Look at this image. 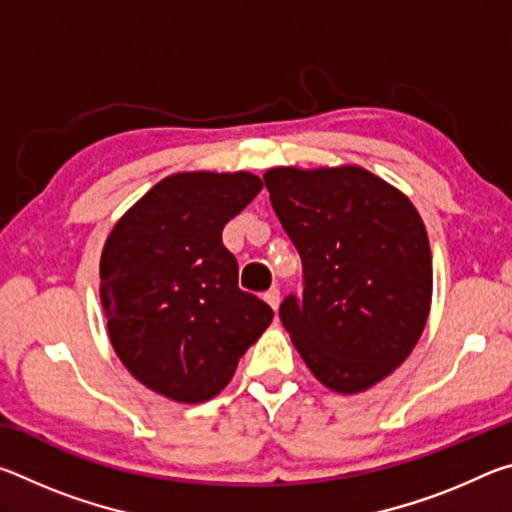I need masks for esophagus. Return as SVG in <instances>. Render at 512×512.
Returning <instances> with one entry per match:
<instances>
[{"label": "esophagus", "instance_id": "1", "mask_svg": "<svg viewBox=\"0 0 512 512\" xmlns=\"http://www.w3.org/2000/svg\"><path fill=\"white\" fill-rule=\"evenodd\" d=\"M264 300L268 302V307L277 311V307H280V289H268L264 293Z\"/></svg>", "mask_w": 512, "mask_h": 512}]
</instances>
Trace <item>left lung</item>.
<instances>
[{
    "label": "left lung",
    "instance_id": "1",
    "mask_svg": "<svg viewBox=\"0 0 512 512\" xmlns=\"http://www.w3.org/2000/svg\"><path fill=\"white\" fill-rule=\"evenodd\" d=\"M271 205L298 248L302 300L280 320L320 384L368 391L409 359L433 291L429 237L409 196L359 167H273Z\"/></svg>",
    "mask_w": 512,
    "mask_h": 512
}]
</instances>
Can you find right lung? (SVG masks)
I'll use <instances>...</instances> for the list:
<instances>
[{
	"label": "right lung",
	"mask_w": 512,
	"mask_h": 512,
	"mask_svg": "<svg viewBox=\"0 0 512 512\" xmlns=\"http://www.w3.org/2000/svg\"><path fill=\"white\" fill-rule=\"evenodd\" d=\"M264 187L250 171H180L162 178L112 225L99 296L112 350L167 400L219 395L273 309L239 289L223 225Z\"/></svg>",
	"instance_id": "right-lung-1"
}]
</instances>
